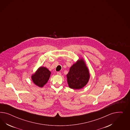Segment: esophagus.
Returning a JSON list of instances; mask_svg holds the SVG:
<instances>
[{
  "label": "esophagus",
  "instance_id": "34e87169",
  "mask_svg": "<svg viewBox=\"0 0 130 130\" xmlns=\"http://www.w3.org/2000/svg\"><path fill=\"white\" fill-rule=\"evenodd\" d=\"M57 74L58 75H61V73L60 72H57Z\"/></svg>",
  "mask_w": 130,
  "mask_h": 130
}]
</instances>
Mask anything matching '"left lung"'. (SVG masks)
Segmentation results:
<instances>
[{"mask_svg": "<svg viewBox=\"0 0 130 130\" xmlns=\"http://www.w3.org/2000/svg\"><path fill=\"white\" fill-rule=\"evenodd\" d=\"M90 77L86 63L83 59H81L70 68L67 75V82L71 89L79 90L86 85Z\"/></svg>", "mask_w": 130, "mask_h": 130, "instance_id": "left-lung-1", "label": "left lung"}]
</instances>
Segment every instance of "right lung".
<instances>
[{
    "label": "right lung",
    "instance_id": "right-lung-1",
    "mask_svg": "<svg viewBox=\"0 0 130 130\" xmlns=\"http://www.w3.org/2000/svg\"><path fill=\"white\" fill-rule=\"evenodd\" d=\"M51 72L47 68L39 67L35 73L31 76V79L34 83L39 87H43L50 78Z\"/></svg>",
    "mask_w": 130,
    "mask_h": 130
}]
</instances>
